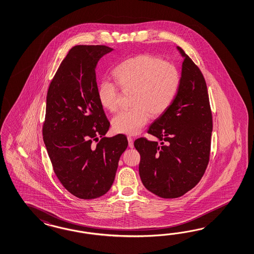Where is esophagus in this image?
Returning a JSON list of instances; mask_svg holds the SVG:
<instances>
[{
    "instance_id": "1",
    "label": "esophagus",
    "mask_w": 254,
    "mask_h": 254,
    "mask_svg": "<svg viewBox=\"0 0 254 254\" xmlns=\"http://www.w3.org/2000/svg\"><path fill=\"white\" fill-rule=\"evenodd\" d=\"M127 140H128V146H129V148H133V147H134L133 138L131 137H127Z\"/></svg>"
}]
</instances>
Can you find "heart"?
<instances>
[{
    "instance_id": "heart-1",
    "label": "heart",
    "mask_w": 254,
    "mask_h": 254,
    "mask_svg": "<svg viewBox=\"0 0 254 254\" xmlns=\"http://www.w3.org/2000/svg\"><path fill=\"white\" fill-rule=\"evenodd\" d=\"M116 84L103 81L98 89L99 102L109 112H117L122 91L131 94V106L113 118L114 130L136 135L148 123L150 115L160 117L169 108L180 85L179 69L172 63L150 54L136 55L118 65Z\"/></svg>"
}]
</instances>
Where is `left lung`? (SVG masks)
Returning a JSON list of instances; mask_svg holds the SVG:
<instances>
[{
	"label": "left lung",
	"instance_id": "1",
	"mask_svg": "<svg viewBox=\"0 0 254 254\" xmlns=\"http://www.w3.org/2000/svg\"><path fill=\"white\" fill-rule=\"evenodd\" d=\"M178 93L169 108L135 140L138 172L145 188L164 199L183 196L200 181L210 160L213 115L204 76L185 52Z\"/></svg>",
	"mask_w": 254,
	"mask_h": 254
}]
</instances>
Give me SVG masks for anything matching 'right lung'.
Wrapping results in <instances>:
<instances>
[{
	"label": "right lung",
	"instance_id": "1",
	"mask_svg": "<svg viewBox=\"0 0 254 254\" xmlns=\"http://www.w3.org/2000/svg\"><path fill=\"white\" fill-rule=\"evenodd\" d=\"M112 51L105 45L70 49L47 92L43 141L57 179L79 199L109 190L128 144L124 134L105 137L110 122L98 98L95 67Z\"/></svg>",
	"mask_w": 254,
	"mask_h": 254
}]
</instances>
